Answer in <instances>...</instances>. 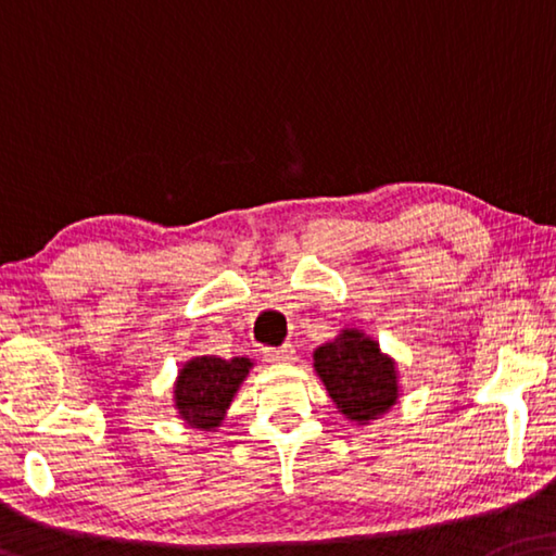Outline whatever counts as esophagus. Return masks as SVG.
Listing matches in <instances>:
<instances>
[{
    "label": "esophagus",
    "mask_w": 556,
    "mask_h": 556,
    "mask_svg": "<svg viewBox=\"0 0 556 556\" xmlns=\"http://www.w3.org/2000/svg\"><path fill=\"white\" fill-rule=\"evenodd\" d=\"M264 358L271 361V364H289V361H294V346L285 343L279 349H264Z\"/></svg>",
    "instance_id": "1"
}]
</instances>
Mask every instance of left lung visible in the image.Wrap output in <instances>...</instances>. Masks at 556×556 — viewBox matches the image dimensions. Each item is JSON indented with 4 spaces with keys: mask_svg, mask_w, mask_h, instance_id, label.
Instances as JSON below:
<instances>
[{
    "mask_svg": "<svg viewBox=\"0 0 556 556\" xmlns=\"http://www.w3.org/2000/svg\"><path fill=\"white\" fill-rule=\"evenodd\" d=\"M314 371L341 416L358 426L381 418L399 401L395 361L358 329H343L337 339L316 349Z\"/></svg>",
    "mask_w": 556,
    "mask_h": 556,
    "instance_id": "obj_1",
    "label": "left lung"
}]
</instances>
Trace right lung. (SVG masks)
I'll use <instances>...</instances> for the list:
<instances>
[{
  "label": "right lung",
  "instance_id": "right-lung-1",
  "mask_svg": "<svg viewBox=\"0 0 556 556\" xmlns=\"http://www.w3.org/2000/svg\"><path fill=\"white\" fill-rule=\"evenodd\" d=\"M252 366V361L244 356L190 358L180 368L178 381L173 386L175 408H178L180 418L192 428L205 430V433L219 428L235 393L240 391Z\"/></svg>",
  "mask_w": 556,
  "mask_h": 556
}]
</instances>
